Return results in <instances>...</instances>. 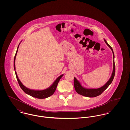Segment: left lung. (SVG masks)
I'll use <instances>...</instances> for the list:
<instances>
[{"instance_id": "1", "label": "left lung", "mask_w": 130, "mask_h": 130, "mask_svg": "<svg viewBox=\"0 0 130 130\" xmlns=\"http://www.w3.org/2000/svg\"><path fill=\"white\" fill-rule=\"evenodd\" d=\"M105 42L107 44V45L111 48L112 51V55H113V70L111 74V76L109 79V80L106 83V84L104 85L103 87L98 88V89H87L84 88L80 82L74 77V87L75 91L79 94H81L82 95L89 97V98H93L99 95H100L102 93H103L105 90L107 89V88L111 84L115 74V56L113 54V52L112 50V48L111 46L108 43L107 41L104 39Z\"/></svg>"}]
</instances>
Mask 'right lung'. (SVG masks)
<instances>
[{"instance_id": "right-lung-1", "label": "right lung", "mask_w": 130, "mask_h": 130, "mask_svg": "<svg viewBox=\"0 0 130 130\" xmlns=\"http://www.w3.org/2000/svg\"><path fill=\"white\" fill-rule=\"evenodd\" d=\"M19 44H20V43L19 44V46L18 47L17 51L15 55L14 56V70H15V58H16V56L17 55V53H18ZM15 73L17 80L19 82V85L20 87L21 88V89L23 90V91L24 93H26V94H28V95H30L32 97H35V98H37V99H45V98H47L51 96L52 95H53L55 93V92L56 91L57 84H58L60 79L63 75V74H61L59 76H58L56 79V80L53 83V84L49 88H47L45 90H31V89H29L25 87L22 84V83L20 82V80H19L16 72H15Z\"/></svg>"}]
</instances>
